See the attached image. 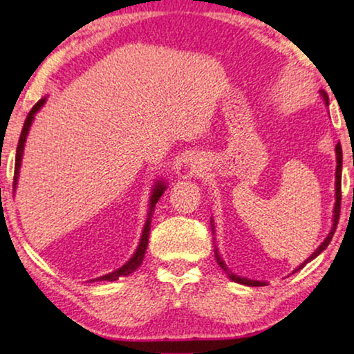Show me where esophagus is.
<instances>
[{"label": "esophagus", "instance_id": "obj_1", "mask_svg": "<svg viewBox=\"0 0 354 354\" xmlns=\"http://www.w3.org/2000/svg\"><path fill=\"white\" fill-rule=\"evenodd\" d=\"M205 168H207V167H205V163L202 162V158L197 157V158L192 160V163H191V169H192V173H197V174H199V173L204 171Z\"/></svg>", "mask_w": 354, "mask_h": 354}]
</instances>
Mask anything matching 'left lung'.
<instances>
[{
    "instance_id": "left-lung-1",
    "label": "left lung",
    "mask_w": 354,
    "mask_h": 354,
    "mask_svg": "<svg viewBox=\"0 0 354 354\" xmlns=\"http://www.w3.org/2000/svg\"><path fill=\"white\" fill-rule=\"evenodd\" d=\"M319 92H320V97L324 98L325 106H328V95H327V92H325V91H319ZM335 155H337V169H335V205H333L332 228H330V232H328L327 238H325L324 241L320 243V246H319L317 249H315V251H314L313 254H310V256H309L308 259H306V261H304L303 263H301V266H299L298 268H295L293 273L301 270V268H303V267L306 266V263L310 262V261H313V259L317 257L319 254L322 252V251H325V248H327L328 244H330L332 238H333V233H335V230H337L338 218H340V204H342V145H340V142H338V144L335 145ZM210 225H212V233H215L214 220H210ZM215 259H216V263H218V266L225 270L226 275H228V279L232 280V281H234V283L246 285V286H266V285H267V281L251 280V279H246V277H239V275H236V273H233L232 270H230L228 267H226V263H225L223 259H221V256H220V252H218V249H216V246H215Z\"/></svg>"
}]
</instances>
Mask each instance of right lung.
<instances>
[{
	"label": "right lung",
	"mask_w": 354,
	"mask_h": 354,
	"mask_svg": "<svg viewBox=\"0 0 354 354\" xmlns=\"http://www.w3.org/2000/svg\"><path fill=\"white\" fill-rule=\"evenodd\" d=\"M46 102V97L41 98L34 105L32 108L29 115L26 118V122H24V128H22V133H21V138H19V144H17V150H16V165H14V191H16L17 187V180H19V169H21V163H22V155H24V145H26V140H27V136H29V131H30V126L32 122L35 120V115L40 111V108L45 105ZM165 189H167V183L163 180H158L155 181V185L152 187V194H150V201H149V212H147V220H145V225H144V230H142V234H140V239H139V246L136 249L133 256L128 262L124 263V266H121L120 268H116L115 272H110L106 273V275H102L98 277V279H93L91 281H95V280H105V281H115L120 279V277H126L129 275V273H133L136 268L140 267V263L144 261V256H145V249H147V244H149V232H150V221H152V212L155 209V205H157V202L160 197L163 196Z\"/></svg>",
	"instance_id": "1"
}]
</instances>
